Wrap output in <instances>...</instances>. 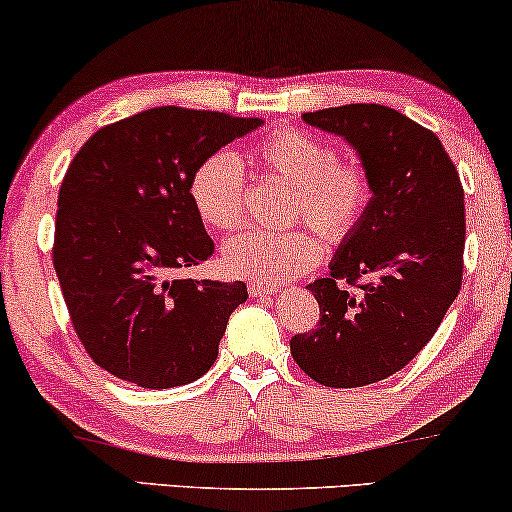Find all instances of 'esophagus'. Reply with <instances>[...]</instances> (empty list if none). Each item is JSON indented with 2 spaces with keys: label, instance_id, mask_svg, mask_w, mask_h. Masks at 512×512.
Instances as JSON below:
<instances>
[{
  "label": "esophagus",
  "instance_id": "obj_1",
  "mask_svg": "<svg viewBox=\"0 0 512 512\" xmlns=\"http://www.w3.org/2000/svg\"><path fill=\"white\" fill-rule=\"evenodd\" d=\"M277 291H280V284H261V282H251L249 284V296H254V298L275 296Z\"/></svg>",
  "mask_w": 512,
  "mask_h": 512
}]
</instances>
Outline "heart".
<instances>
[{
    "mask_svg": "<svg viewBox=\"0 0 512 512\" xmlns=\"http://www.w3.org/2000/svg\"><path fill=\"white\" fill-rule=\"evenodd\" d=\"M251 164L296 190L291 221H310L324 240L341 244L360 230L374 202L369 169L355 159H338L334 145L303 129H280L251 148ZM199 218L214 230H235L244 221L242 162L218 150L199 162L190 181ZM322 244L308 228L289 232L247 230L225 242L228 275L261 284H280L315 268Z\"/></svg>",
    "mask_w": 512,
    "mask_h": 512,
    "instance_id": "obj_1",
    "label": "heart"
}]
</instances>
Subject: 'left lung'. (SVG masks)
<instances>
[{"label": "left lung", "instance_id": "1", "mask_svg": "<svg viewBox=\"0 0 512 512\" xmlns=\"http://www.w3.org/2000/svg\"><path fill=\"white\" fill-rule=\"evenodd\" d=\"M303 122L360 152L374 202L338 247L329 277L308 284L320 320L291 336V355L322 386H371L421 353L459 296L463 185L440 138L386 105L305 112Z\"/></svg>", "mask_w": 512, "mask_h": 512}]
</instances>
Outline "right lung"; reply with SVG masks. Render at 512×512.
I'll list each match as a JSON object with an SVG mask.
<instances>
[{
    "label": "right lung",
    "mask_w": 512,
    "mask_h": 512,
    "mask_svg": "<svg viewBox=\"0 0 512 512\" xmlns=\"http://www.w3.org/2000/svg\"><path fill=\"white\" fill-rule=\"evenodd\" d=\"M261 124L162 105L98 129L70 162L53 268L79 343L108 374L162 390L216 362L247 284L181 275L214 256L190 181L202 159Z\"/></svg>",
    "instance_id": "1"
}]
</instances>
